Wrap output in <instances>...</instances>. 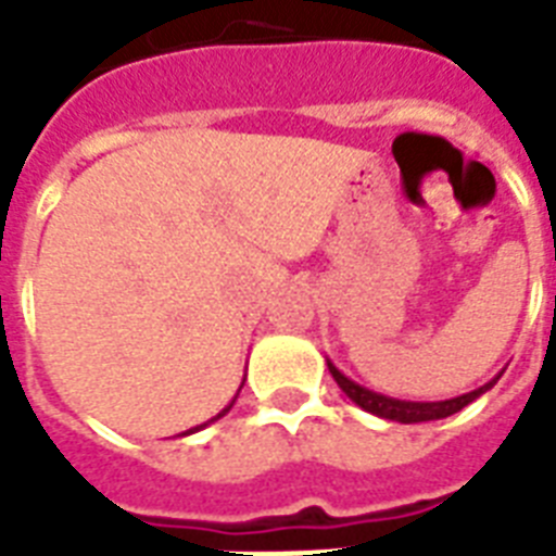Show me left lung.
Listing matches in <instances>:
<instances>
[{"mask_svg": "<svg viewBox=\"0 0 556 556\" xmlns=\"http://www.w3.org/2000/svg\"><path fill=\"white\" fill-rule=\"evenodd\" d=\"M329 371H331V378L338 380V387L343 389V392H346V395L361 406V409L397 424H421V421H439V418H447V415L465 409L467 404H473L476 397L484 395V392L500 380V375H496V378L488 380L484 387L473 389V392H467V395L450 397V401H397V397L380 395V392H371V389L361 387V383H355V380H349L338 366L331 364V361H329Z\"/></svg>", "mask_w": 556, "mask_h": 556, "instance_id": "obj_1", "label": "left lung"}]
</instances>
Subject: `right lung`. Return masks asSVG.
<instances>
[{"mask_svg":"<svg viewBox=\"0 0 556 556\" xmlns=\"http://www.w3.org/2000/svg\"><path fill=\"white\" fill-rule=\"evenodd\" d=\"M233 401H236V397H233ZM233 401H230V404H227V406H225V409H222V413H218V415H216V418H210V421H218V418H222V415H227V413H230V406H233ZM210 421H207V424H210ZM207 424H199V427H192V430H187V432H185V435H190V432L201 430V427H207Z\"/></svg>","mask_w":556,"mask_h":556,"instance_id":"1","label":"right lung"}]
</instances>
